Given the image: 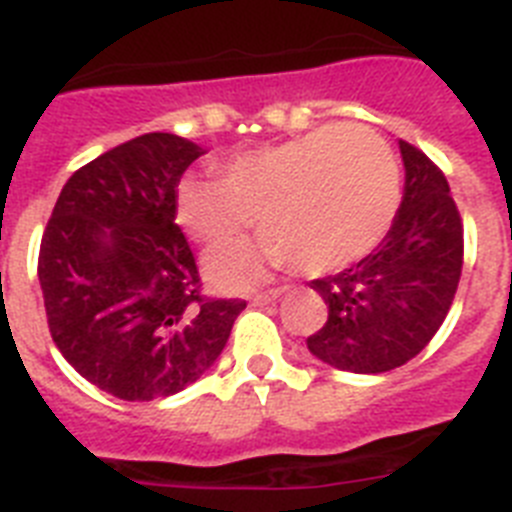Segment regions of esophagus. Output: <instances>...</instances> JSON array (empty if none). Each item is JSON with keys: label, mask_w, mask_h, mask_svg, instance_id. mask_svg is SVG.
I'll return each mask as SVG.
<instances>
[{"label": "esophagus", "mask_w": 512, "mask_h": 512, "mask_svg": "<svg viewBox=\"0 0 512 512\" xmlns=\"http://www.w3.org/2000/svg\"><path fill=\"white\" fill-rule=\"evenodd\" d=\"M283 293H286V288H270V291L255 293V296H252V304H257V306H265V304H270V301L281 299Z\"/></svg>", "instance_id": "34e87169"}]
</instances>
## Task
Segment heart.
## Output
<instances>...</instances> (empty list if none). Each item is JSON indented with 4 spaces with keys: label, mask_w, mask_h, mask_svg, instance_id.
Segmentation results:
<instances>
[{
    "label": "heart",
    "mask_w": 512,
    "mask_h": 512,
    "mask_svg": "<svg viewBox=\"0 0 512 512\" xmlns=\"http://www.w3.org/2000/svg\"><path fill=\"white\" fill-rule=\"evenodd\" d=\"M397 206V159L361 126H324L244 151L219 177L185 175L175 188V221L203 247L234 242L257 216L260 242L208 260L221 288L250 286L288 262L304 273L345 268L379 244Z\"/></svg>",
    "instance_id": "1"
}]
</instances>
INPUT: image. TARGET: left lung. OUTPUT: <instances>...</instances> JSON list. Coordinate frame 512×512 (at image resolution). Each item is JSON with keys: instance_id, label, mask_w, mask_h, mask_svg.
<instances>
[{"instance_id": "obj_1", "label": "left lung", "mask_w": 512, "mask_h": 512, "mask_svg": "<svg viewBox=\"0 0 512 512\" xmlns=\"http://www.w3.org/2000/svg\"><path fill=\"white\" fill-rule=\"evenodd\" d=\"M404 198L371 255L309 286L330 309L306 340L319 361L350 373H384L420 353L453 304L464 265V224L443 170L399 141Z\"/></svg>"}]
</instances>
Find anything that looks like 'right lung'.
Segmentation results:
<instances>
[{"label":"right lung","mask_w":512,"mask_h":512,"mask_svg":"<svg viewBox=\"0 0 512 512\" xmlns=\"http://www.w3.org/2000/svg\"><path fill=\"white\" fill-rule=\"evenodd\" d=\"M175 133H144L79 167L41 239L48 330L74 371L126 402L177 394L224 350L242 299L203 293L175 224V188L201 157Z\"/></svg>","instance_id":"1"}]
</instances>
